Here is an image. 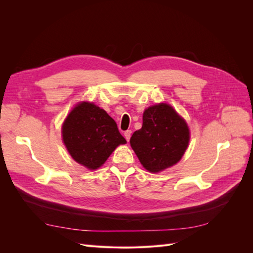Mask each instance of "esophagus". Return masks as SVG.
Instances as JSON below:
<instances>
[{
    "label": "esophagus",
    "mask_w": 253,
    "mask_h": 253,
    "mask_svg": "<svg viewBox=\"0 0 253 253\" xmlns=\"http://www.w3.org/2000/svg\"><path fill=\"white\" fill-rule=\"evenodd\" d=\"M131 134H132V131L131 129H127V131L125 132V138L128 141L129 138H131Z\"/></svg>",
    "instance_id": "1"
}]
</instances>
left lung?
<instances>
[{"label": "left lung", "mask_w": 253, "mask_h": 253, "mask_svg": "<svg viewBox=\"0 0 253 253\" xmlns=\"http://www.w3.org/2000/svg\"><path fill=\"white\" fill-rule=\"evenodd\" d=\"M189 139L186 121L171 105L160 103L144 111L142 127L129 143L145 169L156 173L179 162Z\"/></svg>", "instance_id": "1"}]
</instances>
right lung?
I'll list each match as a JSON object with an SVG mask.
<instances>
[{"label":"right lung","mask_w":253,"mask_h":253,"mask_svg":"<svg viewBox=\"0 0 253 253\" xmlns=\"http://www.w3.org/2000/svg\"><path fill=\"white\" fill-rule=\"evenodd\" d=\"M63 141L72 157L89 170L98 169L126 140L116 122L94 103H79L62 126Z\"/></svg>","instance_id":"obj_1"}]
</instances>
